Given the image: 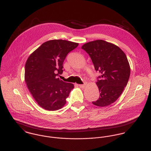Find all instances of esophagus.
Segmentation results:
<instances>
[{
    "mask_svg": "<svg viewBox=\"0 0 151 151\" xmlns=\"http://www.w3.org/2000/svg\"><path fill=\"white\" fill-rule=\"evenodd\" d=\"M86 85H87V83H84V84H80L79 87L81 88H84L86 86Z\"/></svg>",
    "mask_w": 151,
    "mask_h": 151,
    "instance_id": "esophagus-1",
    "label": "esophagus"
}]
</instances>
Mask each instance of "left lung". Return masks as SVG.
I'll return each mask as SVG.
<instances>
[{
    "mask_svg": "<svg viewBox=\"0 0 151 151\" xmlns=\"http://www.w3.org/2000/svg\"><path fill=\"white\" fill-rule=\"evenodd\" d=\"M81 49L89 54L95 70L101 73L96 83L100 97L93 104L99 106L112 104L122 94L130 76L125 54L118 46L102 40L86 43Z\"/></svg>",
    "mask_w": 151,
    "mask_h": 151,
    "instance_id": "8db88e82",
    "label": "left lung"
}]
</instances>
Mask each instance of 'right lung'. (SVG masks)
<instances>
[{"instance_id": "1", "label": "right lung", "mask_w": 151, "mask_h": 151, "mask_svg": "<svg viewBox=\"0 0 151 151\" xmlns=\"http://www.w3.org/2000/svg\"><path fill=\"white\" fill-rule=\"evenodd\" d=\"M78 46L65 40H52L43 43L29 57L25 81L35 101L44 109L55 111L65 104L74 85L57 76L63 73L67 54Z\"/></svg>"}]
</instances>
